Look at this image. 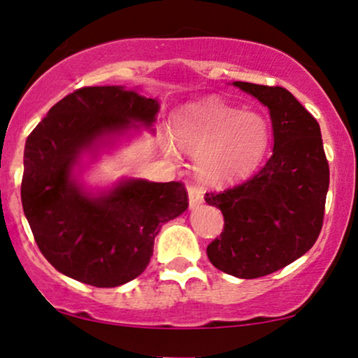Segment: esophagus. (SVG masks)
<instances>
[{"mask_svg": "<svg viewBox=\"0 0 358 358\" xmlns=\"http://www.w3.org/2000/svg\"><path fill=\"white\" fill-rule=\"evenodd\" d=\"M188 200L189 208H196L203 203V189L194 183H188Z\"/></svg>", "mask_w": 358, "mask_h": 358, "instance_id": "1", "label": "esophagus"}]
</instances>
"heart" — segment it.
<instances>
[{"mask_svg":"<svg viewBox=\"0 0 358 358\" xmlns=\"http://www.w3.org/2000/svg\"><path fill=\"white\" fill-rule=\"evenodd\" d=\"M173 137L185 150L200 153L198 166L206 178L228 182L259 164L268 147L269 127L257 112L205 102L175 117Z\"/></svg>","mask_w":358,"mask_h":358,"instance_id":"1","label":"heart"}]
</instances>
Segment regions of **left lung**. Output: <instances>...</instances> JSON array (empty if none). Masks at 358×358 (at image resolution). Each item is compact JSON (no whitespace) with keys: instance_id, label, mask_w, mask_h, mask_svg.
<instances>
[{"instance_id":"obj_1","label":"left lung","mask_w":358,"mask_h":358,"mask_svg":"<svg viewBox=\"0 0 358 358\" xmlns=\"http://www.w3.org/2000/svg\"><path fill=\"white\" fill-rule=\"evenodd\" d=\"M268 106L274 148L244 182L206 192L224 226L208 244L211 264L241 279L268 275L306 255L317 241L329 189V162L319 122L279 85L233 83Z\"/></svg>"}]
</instances>
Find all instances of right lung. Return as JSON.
Segmentation results:
<instances>
[{
  "label": "right lung",
  "mask_w": 358,
  "mask_h": 358,
  "mask_svg": "<svg viewBox=\"0 0 358 358\" xmlns=\"http://www.w3.org/2000/svg\"><path fill=\"white\" fill-rule=\"evenodd\" d=\"M155 99L115 85L80 87L61 99L29 134L21 201L34 241L59 273L96 287H117L145 271L165 221L188 208L182 182L129 180L89 198L71 180L79 152L102 135L152 125Z\"/></svg>",
  "instance_id": "obj_1"
}]
</instances>
